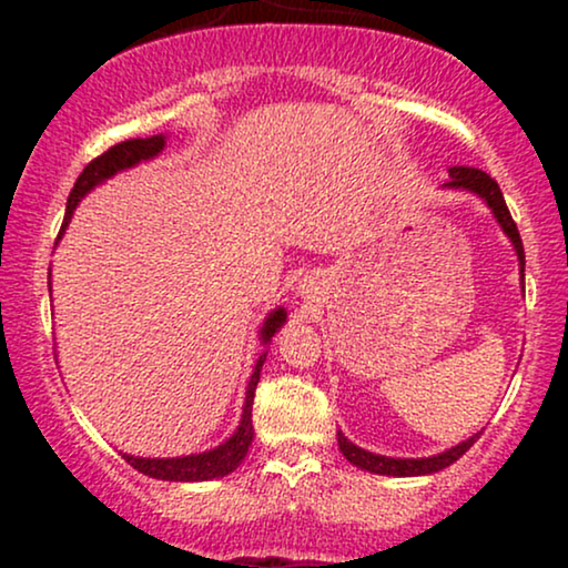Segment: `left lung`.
<instances>
[{
  "label": "left lung",
  "instance_id": "8db88e82",
  "mask_svg": "<svg viewBox=\"0 0 568 568\" xmlns=\"http://www.w3.org/2000/svg\"><path fill=\"white\" fill-rule=\"evenodd\" d=\"M448 179H452L448 181V186L470 189V192L480 194V197L488 202V207L494 211V216H497L501 230H505L507 237L513 240L515 253H518V262H520V272H524V264H526L524 243H520V232L510 216V207H507L505 197H501V189L497 181H494L491 175L484 171H475V168H452V171H448ZM478 435H473L470 440L459 443V446L448 448V452H443L438 456H427V459H393V456H379V454L363 452V448H357L355 443H349L347 438H344L342 433H338V448H342V454L347 456L352 465L361 467V470L379 473V475H403V478H406V475L438 473V470H443V467L454 465V462L459 459V456L465 454L475 440H478Z\"/></svg>",
  "mask_w": 568,
  "mask_h": 568
}]
</instances>
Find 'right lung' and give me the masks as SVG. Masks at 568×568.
Returning a JSON list of instances; mask_svg holds the SVG:
<instances>
[{
  "mask_svg": "<svg viewBox=\"0 0 568 568\" xmlns=\"http://www.w3.org/2000/svg\"><path fill=\"white\" fill-rule=\"evenodd\" d=\"M165 146V135H149V139H128L122 143H114L112 149H106L103 154H98L95 160H90L84 165V171L77 179L74 189H71L69 202H67V219H63L61 232L67 230L71 211L80 202V197L93 189L98 181L109 179L122 168L135 165V162L154 158L160 149ZM58 232V237H61ZM285 323V310H275L270 317H266V325L262 331L264 344L275 336V331ZM266 361V352L258 357L256 371H253L251 382H247V395H245V408H243V422H240L237 433L232 435L230 440L221 443L219 448L205 454H194V456H179V459H143V456H125V462L135 470L149 475V478H160V480H211V478H221V475H230L232 470H237L240 462L245 459L247 446L253 440V395H256V384H258V374H262V366Z\"/></svg>",
  "mask_w": 568,
  "mask_h": 568,
  "instance_id": "1",
  "label": "right lung"
}]
</instances>
